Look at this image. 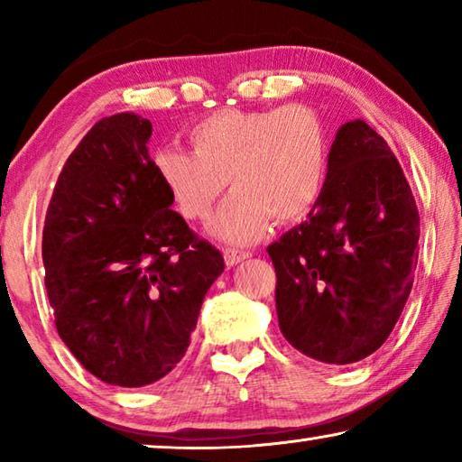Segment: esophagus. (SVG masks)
I'll return each instance as SVG.
<instances>
[{
  "label": "esophagus",
  "mask_w": 462,
  "mask_h": 462,
  "mask_svg": "<svg viewBox=\"0 0 462 462\" xmlns=\"http://www.w3.org/2000/svg\"><path fill=\"white\" fill-rule=\"evenodd\" d=\"M253 254L250 253V250H242V248H228L224 253V261H226V264H228V267H234V264H238V263H242L245 259H248V256Z\"/></svg>",
  "instance_id": "34e87169"
}]
</instances>
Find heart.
<instances>
[{
    "label": "heart",
    "instance_id": "heart-1",
    "mask_svg": "<svg viewBox=\"0 0 462 462\" xmlns=\"http://www.w3.org/2000/svg\"><path fill=\"white\" fill-rule=\"evenodd\" d=\"M191 151L154 152V171L179 214L206 222L234 191L214 224L228 242L256 240L271 217H306L324 191L330 140L316 109L291 104L267 109H220L189 128Z\"/></svg>",
    "mask_w": 462,
    "mask_h": 462
}]
</instances>
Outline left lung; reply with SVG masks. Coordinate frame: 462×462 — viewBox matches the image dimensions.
<instances>
[{
	"instance_id": "1",
	"label": "left lung",
	"mask_w": 462,
	"mask_h": 462,
	"mask_svg": "<svg viewBox=\"0 0 462 462\" xmlns=\"http://www.w3.org/2000/svg\"><path fill=\"white\" fill-rule=\"evenodd\" d=\"M418 238L416 199L395 154L369 124L346 122L308 220L267 248L287 342L330 365L373 355L410 297Z\"/></svg>"
}]
</instances>
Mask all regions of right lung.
<instances>
[{
  "mask_svg": "<svg viewBox=\"0 0 462 462\" xmlns=\"http://www.w3.org/2000/svg\"><path fill=\"white\" fill-rule=\"evenodd\" d=\"M152 124L101 118L54 185L42 230L57 332L85 369L120 387L159 381L181 361L220 250L175 209L148 154Z\"/></svg>",
  "mask_w": 462,
  "mask_h": 462,
  "instance_id": "1",
  "label": "right lung"
}]
</instances>
